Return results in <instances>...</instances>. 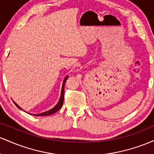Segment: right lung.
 I'll return each mask as SVG.
<instances>
[{
	"label": "right lung",
	"mask_w": 154,
	"mask_h": 154,
	"mask_svg": "<svg viewBox=\"0 0 154 154\" xmlns=\"http://www.w3.org/2000/svg\"><path fill=\"white\" fill-rule=\"evenodd\" d=\"M68 76H66V77H65L64 79H63V85H62V88H61V97H60V99H59V101L58 102V103L56 104L55 106L53 108V109H50V110L47 111H45V112L43 113H41V114H32V115L34 116H48V115H51V114H54V113L57 112L60 109H61V107H62L63 106V98H64V85H65V82H66V79H68ZM14 104L16 106H17V107L19 108V109H22V110H23V109L21 108L19 106L17 105V103H15L14 101Z\"/></svg>",
	"instance_id": "1"
}]
</instances>
